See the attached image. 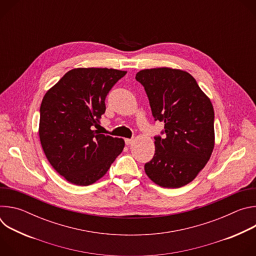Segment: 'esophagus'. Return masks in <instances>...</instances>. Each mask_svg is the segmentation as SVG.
Instances as JSON below:
<instances>
[{
	"mask_svg": "<svg viewBox=\"0 0 256 256\" xmlns=\"http://www.w3.org/2000/svg\"><path fill=\"white\" fill-rule=\"evenodd\" d=\"M124 142H126V144H132V142H134V138H124Z\"/></svg>",
	"mask_w": 256,
	"mask_h": 256,
	"instance_id": "esophagus-1",
	"label": "esophagus"
}]
</instances>
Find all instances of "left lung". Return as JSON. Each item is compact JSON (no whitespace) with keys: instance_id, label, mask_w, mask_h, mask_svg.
I'll list each match as a JSON object with an SVG mask.
<instances>
[{"instance_id":"obj_1","label":"left lung","mask_w":256,"mask_h":256,"mask_svg":"<svg viewBox=\"0 0 256 256\" xmlns=\"http://www.w3.org/2000/svg\"><path fill=\"white\" fill-rule=\"evenodd\" d=\"M149 98L165 136H156L153 159L144 171L156 184L178 188L192 181L208 163L214 146V108L188 72L157 68L136 75Z\"/></svg>"}]
</instances>
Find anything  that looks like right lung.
Instances as JSON below:
<instances>
[{
	"label": "right lung",
	"mask_w": 256,
	"mask_h": 256,
	"mask_svg": "<svg viewBox=\"0 0 256 256\" xmlns=\"http://www.w3.org/2000/svg\"><path fill=\"white\" fill-rule=\"evenodd\" d=\"M126 70L78 68L44 95L40 138L54 170L72 184L87 186L100 179L122 152L124 140L95 128L105 112V98Z\"/></svg>",
	"instance_id": "obj_1"
}]
</instances>
